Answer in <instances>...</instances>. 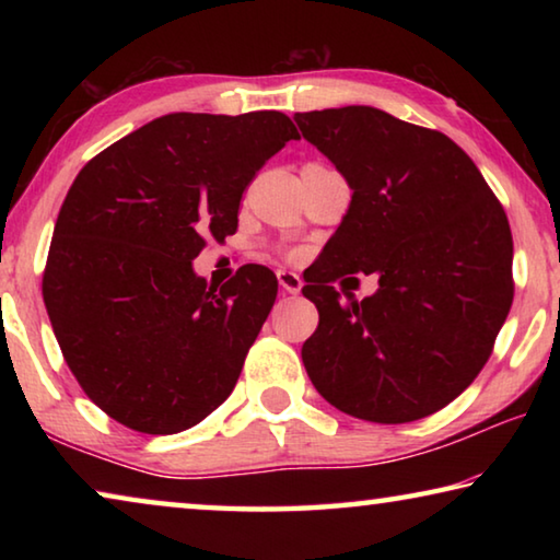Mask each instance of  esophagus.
Masks as SVG:
<instances>
[{
    "mask_svg": "<svg viewBox=\"0 0 560 560\" xmlns=\"http://www.w3.org/2000/svg\"><path fill=\"white\" fill-rule=\"evenodd\" d=\"M277 279H279V287L283 293H299L303 287V279L299 277L296 271H289V269H279L277 271Z\"/></svg>",
    "mask_w": 560,
    "mask_h": 560,
    "instance_id": "obj_1",
    "label": "esophagus"
}]
</instances>
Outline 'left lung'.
Here are the masks:
<instances>
[{
    "label": "left lung",
    "instance_id": "obj_1",
    "mask_svg": "<svg viewBox=\"0 0 560 560\" xmlns=\"http://www.w3.org/2000/svg\"><path fill=\"white\" fill-rule=\"evenodd\" d=\"M293 120L353 189L303 287L318 308L316 334L301 348L311 383L368 422L442 410L485 368L514 299L504 210L471 158L438 130L373 106ZM358 270L378 277L363 302L327 287Z\"/></svg>",
    "mask_w": 560,
    "mask_h": 560
}]
</instances>
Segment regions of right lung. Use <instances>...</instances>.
<instances>
[{
    "mask_svg": "<svg viewBox=\"0 0 560 560\" xmlns=\"http://www.w3.org/2000/svg\"><path fill=\"white\" fill-rule=\"evenodd\" d=\"M279 110L167 113L81 170L54 226L44 303L75 381L145 434L195 428L234 390L277 301L246 264L222 289L192 269L205 234L236 232L246 185L296 140Z\"/></svg>",
    "mask_w": 560,
    "mask_h": 560,
    "instance_id": "right-lung-1",
    "label": "right lung"
}]
</instances>
